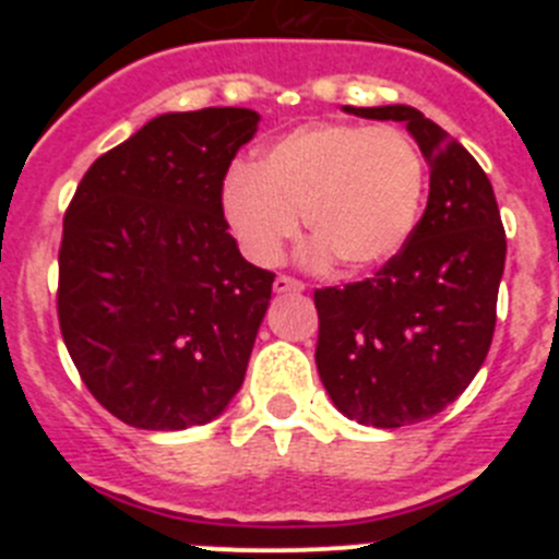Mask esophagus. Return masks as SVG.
<instances>
[{
	"instance_id": "1",
	"label": "esophagus",
	"mask_w": 559,
	"mask_h": 559,
	"mask_svg": "<svg viewBox=\"0 0 559 559\" xmlns=\"http://www.w3.org/2000/svg\"><path fill=\"white\" fill-rule=\"evenodd\" d=\"M274 290L276 294H299V290H305V283H299V280L288 274H280L274 280Z\"/></svg>"
}]
</instances>
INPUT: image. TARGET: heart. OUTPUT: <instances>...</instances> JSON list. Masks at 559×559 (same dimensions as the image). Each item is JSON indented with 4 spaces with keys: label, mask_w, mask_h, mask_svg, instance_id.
<instances>
[{
    "label": "heart",
    "mask_w": 559,
    "mask_h": 559,
    "mask_svg": "<svg viewBox=\"0 0 559 559\" xmlns=\"http://www.w3.org/2000/svg\"><path fill=\"white\" fill-rule=\"evenodd\" d=\"M426 199V159L403 128L319 122L265 147L235 170L224 215L249 260L274 265L299 235L319 260L349 274L378 269L412 237Z\"/></svg>",
    "instance_id": "b5f03b06"
}]
</instances>
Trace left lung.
I'll use <instances>...</instances> for the list:
<instances>
[{
    "label": "left lung",
    "mask_w": 559,
    "mask_h": 559,
    "mask_svg": "<svg viewBox=\"0 0 559 559\" xmlns=\"http://www.w3.org/2000/svg\"><path fill=\"white\" fill-rule=\"evenodd\" d=\"M406 122L431 167L423 218L374 276L319 288L316 367L330 400L360 426L431 419L471 386L490 353L507 235L487 173L412 106L353 108Z\"/></svg>",
    "instance_id": "1"
}]
</instances>
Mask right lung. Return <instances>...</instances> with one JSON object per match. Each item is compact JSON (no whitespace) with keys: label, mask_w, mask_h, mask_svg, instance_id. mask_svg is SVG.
Returning a JSON list of instances; mask_svg holds the SVG:
<instances>
[{"label":"right lung","mask_w":559,"mask_h":559,"mask_svg":"<svg viewBox=\"0 0 559 559\" xmlns=\"http://www.w3.org/2000/svg\"><path fill=\"white\" fill-rule=\"evenodd\" d=\"M257 122L231 106L162 114L95 159L69 201L63 344L126 426H204L243 383L274 274L229 235L224 179Z\"/></svg>","instance_id":"right-lung-1"}]
</instances>
